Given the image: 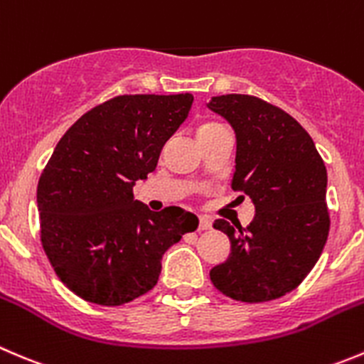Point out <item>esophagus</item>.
<instances>
[{
  "label": "esophagus",
  "mask_w": 364,
  "mask_h": 364,
  "mask_svg": "<svg viewBox=\"0 0 364 364\" xmlns=\"http://www.w3.org/2000/svg\"><path fill=\"white\" fill-rule=\"evenodd\" d=\"M211 228V220L208 217H199V231H206Z\"/></svg>",
  "instance_id": "esophagus-1"
}]
</instances>
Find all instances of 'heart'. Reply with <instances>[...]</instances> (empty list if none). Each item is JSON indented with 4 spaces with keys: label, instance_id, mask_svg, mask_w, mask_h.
I'll use <instances>...</instances> for the list:
<instances>
[{
    "label": "heart",
    "instance_id": "b5f03b06",
    "mask_svg": "<svg viewBox=\"0 0 364 364\" xmlns=\"http://www.w3.org/2000/svg\"><path fill=\"white\" fill-rule=\"evenodd\" d=\"M218 128H224V126L218 124V122H204V124H200L199 129H197V136L204 135V133L215 132V129H218Z\"/></svg>",
    "mask_w": 364,
    "mask_h": 364
}]
</instances>
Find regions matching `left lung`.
Masks as SVG:
<instances>
[{
    "label": "left lung",
    "mask_w": 364,
    "mask_h": 364,
    "mask_svg": "<svg viewBox=\"0 0 364 364\" xmlns=\"http://www.w3.org/2000/svg\"><path fill=\"white\" fill-rule=\"evenodd\" d=\"M236 133L231 188L252 199L256 215L245 229L224 218L231 254L210 270L218 291L240 302H267L304 281L329 235L327 171L315 142L279 107L256 96L228 94L208 105Z\"/></svg>",
    "instance_id": "obj_1"
}]
</instances>
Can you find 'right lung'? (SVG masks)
<instances>
[{"mask_svg": "<svg viewBox=\"0 0 364 364\" xmlns=\"http://www.w3.org/2000/svg\"><path fill=\"white\" fill-rule=\"evenodd\" d=\"M192 94L117 96L60 139L37 186L41 242L56 276L83 301L122 306L153 290L161 257L199 218L179 206L151 211L136 179L185 122Z\"/></svg>", "mask_w": 364, "mask_h": 364, "instance_id": "obj_1", "label": "right lung"}]
</instances>
